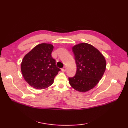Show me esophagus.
<instances>
[{"label":"esophagus","mask_w":128,"mask_h":128,"mask_svg":"<svg viewBox=\"0 0 128 128\" xmlns=\"http://www.w3.org/2000/svg\"><path fill=\"white\" fill-rule=\"evenodd\" d=\"M66 66H64L62 68V72H66Z\"/></svg>","instance_id":"1"}]
</instances>
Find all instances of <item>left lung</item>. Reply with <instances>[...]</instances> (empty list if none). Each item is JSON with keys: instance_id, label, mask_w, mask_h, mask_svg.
I'll return each mask as SVG.
<instances>
[{"instance_id": "left-lung-1", "label": "left lung", "mask_w": 128, "mask_h": 128, "mask_svg": "<svg viewBox=\"0 0 128 128\" xmlns=\"http://www.w3.org/2000/svg\"><path fill=\"white\" fill-rule=\"evenodd\" d=\"M76 72L69 78L70 86L75 90L85 92L93 88L101 79L106 68L104 56L94 46L80 43L72 48Z\"/></svg>"}]
</instances>
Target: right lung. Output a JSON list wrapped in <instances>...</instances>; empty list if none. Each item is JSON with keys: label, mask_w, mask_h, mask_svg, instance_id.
<instances>
[{"label": "right lung", "mask_w": 128, "mask_h": 128, "mask_svg": "<svg viewBox=\"0 0 128 128\" xmlns=\"http://www.w3.org/2000/svg\"><path fill=\"white\" fill-rule=\"evenodd\" d=\"M53 48L50 43H40L24 56L21 64V72L32 88L38 90L48 88L60 70L51 56Z\"/></svg>", "instance_id": "1"}]
</instances>
